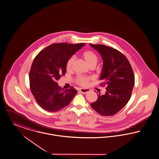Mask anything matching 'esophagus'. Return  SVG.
I'll use <instances>...</instances> for the list:
<instances>
[{"instance_id": "34e87169", "label": "esophagus", "mask_w": 159, "mask_h": 159, "mask_svg": "<svg viewBox=\"0 0 159 159\" xmlns=\"http://www.w3.org/2000/svg\"><path fill=\"white\" fill-rule=\"evenodd\" d=\"M89 91V89H86V88H79V92H80L81 93H84V94H86V93H88Z\"/></svg>"}]
</instances>
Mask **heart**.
<instances>
[{
    "label": "heart",
    "mask_w": 159,
    "mask_h": 159,
    "mask_svg": "<svg viewBox=\"0 0 159 159\" xmlns=\"http://www.w3.org/2000/svg\"><path fill=\"white\" fill-rule=\"evenodd\" d=\"M83 58L89 66H92V65L96 66L98 63V56L94 52H93L92 51H87L85 52H84ZM74 60H75L74 57H71V58H70L68 59V61L66 63V69L68 70H70L72 68ZM90 79H91V78L89 77L79 75L77 76V77L75 79V81L78 84L85 86L88 85Z\"/></svg>",
    "instance_id": "obj_1"
}]
</instances>
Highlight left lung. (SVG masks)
Masks as SVG:
<instances>
[{
	"label": "left lung",
	"instance_id": "obj_1",
	"mask_svg": "<svg viewBox=\"0 0 159 159\" xmlns=\"http://www.w3.org/2000/svg\"><path fill=\"white\" fill-rule=\"evenodd\" d=\"M96 49L103 60L100 80L106 86L104 95L98 94V100L91 107L102 116H112L126 105L134 86V74L132 67L122 52L103 45L89 44ZM100 94V93H99Z\"/></svg>",
	"mask_w": 159,
	"mask_h": 159
}]
</instances>
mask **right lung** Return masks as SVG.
<instances>
[{"label": "right lung", "instance_id": "obj_1", "mask_svg": "<svg viewBox=\"0 0 159 159\" xmlns=\"http://www.w3.org/2000/svg\"><path fill=\"white\" fill-rule=\"evenodd\" d=\"M85 43H54L41 51L33 61L29 74L31 93L44 110L55 112L68 106L77 91L63 89L56 82L66 71V63Z\"/></svg>", "mask_w": 159, "mask_h": 159}]
</instances>
